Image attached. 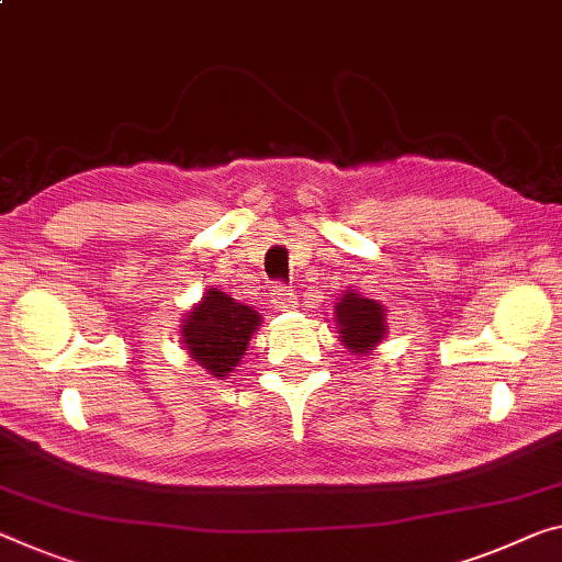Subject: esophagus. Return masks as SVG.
I'll use <instances>...</instances> for the list:
<instances>
[{"instance_id": "obj_1", "label": "esophagus", "mask_w": 562, "mask_h": 562, "mask_svg": "<svg viewBox=\"0 0 562 562\" xmlns=\"http://www.w3.org/2000/svg\"><path fill=\"white\" fill-rule=\"evenodd\" d=\"M271 301H273L276 308H293V306H296V296H293V289L286 286V283H273Z\"/></svg>"}]
</instances>
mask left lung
Listing matches in <instances>:
<instances>
[{"label":"left lung","mask_w":562,"mask_h":562,"mask_svg":"<svg viewBox=\"0 0 562 562\" xmlns=\"http://www.w3.org/2000/svg\"><path fill=\"white\" fill-rule=\"evenodd\" d=\"M336 324L344 347L351 353H369L386 334L384 308L374 299L359 296L357 291L341 293V301L336 304Z\"/></svg>","instance_id":"obj_1"}]
</instances>
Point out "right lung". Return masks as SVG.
Instances as JSON below:
<instances>
[{"instance_id": "add662e5", "label": "right lung", "mask_w": 562, "mask_h": 562, "mask_svg": "<svg viewBox=\"0 0 562 562\" xmlns=\"http://www.w3.org/2000/svg\"><path fill=\"white\" fill-rule=\"evenodd\" d=\"M261 316L251 306L236 304L226 293L209 289L183 322V341L191 357L213 376H228L248 349Z\"/></svg>"}]
</instances>
